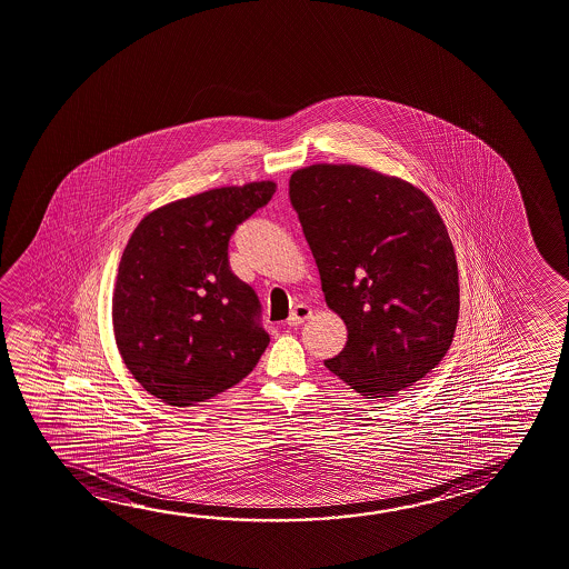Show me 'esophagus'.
Returning a JSON list of instances; mask_svg holds the SVG:
<instances>
[{"label":"esophagus","instance_id":"34e87169","mask_svg":"<svg viewBox=\"0 0 569 569\" xmlns=\"http://www.w3.org/2000/svg\"><path fill=\"white\" fill-rule=\"evenodd\" d=\"M310 318H312V310L306 305H297L292 308L287 323H289L290 328H297V326L305 323V321L310 320Z\"/></svg>","mask_w":569,"mask_h":569}]
</instances>
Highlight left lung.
I'll use <instances>...</instances> for the list:
<instances>
[{
    "label": "left lung",
    "mask_w": 569,
    "mask_h": 569,
    "mask_svg": "<svg viewBox=\"0 0 569 569\" xmlns=\"http://www.w3.org/2000/svg\"><path fill=\"white\" fill-rule=\"evenodd\" d=\"M289 184L326 305L347 328L323 365L365 398H393L439 365L457 331L447 226L421 189L362 166L313 163Z\"/></svg>",
    "instance_id": "obj_1"
}]
</instances>
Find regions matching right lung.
<instances>
[{
  "label": "right lung",
  "instance_id": "right-lung-1",
  "mask_svg": "<svg viewBox=\"0 0 569 569\" xmlns=\"http://www.w3.org/2000/svg\"><path fill=\"white\" fill-rule=\"evenodd\" d=\"M274 191L253 181L173 200L146 214L122 251L114 341L130 375L168 406L238 385L269 345L256 292L230 271L228 241Z\"/></svg>",
  "mask_w": 569,
  "mask_h": 569
}]
</instances>
